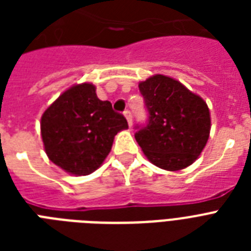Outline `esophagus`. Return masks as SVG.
Masks as SVG:
<instances>
[{"instance_id": "obj_1", "label": "esophagus", "mask_w": 251, "mask_h": 251, "mask_svg": "<svg viewBox=\"0 0 251 251\" xmlns=\"http://www.w3.org/2000/svg\"><path fill=\"white\" fill-rule=\"evenodd\" d=\"M124 116H125L126 120H127L129 126H131V124H133V116H131V112H130V110H125V112H124Z\"/></svg>"}]
</instances>
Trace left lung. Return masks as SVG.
<instances>
[{
  "label": "left lung",
  "instance_id": "8db88e82",
  "mask_svg": "<svg viewBox=\"0 0 251 251\" xmlns=\"http://www.w3.org/2000/svg\"><path fill=\"white\" fill-rule=\"evenodd\" d=\"M149 110V124L135 133L153 165L179 171L194 163L211 130L210 109L199 95L171 76H150L138 84Z\"/></svg>",
  "mask_w": 251,
  "mask_h": 251
}]
</instances>
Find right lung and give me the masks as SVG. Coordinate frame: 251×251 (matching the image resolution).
Masks as SVG:
<instances>
[{"label": "right lung", "mask_w": 251, "mask_h": 251, "mask_svg": "<svg viewBox=\"0 0 251 251\" xmlns=\"http://www.w3.org/2000/svg\"><path fill=\"white\" fill-rule=\"evenodd\" d=\"M127 127L126 118L98 98L92 83L74 84L62 92L40 122L49 160L74 176L96 171L110 152L114 135Z\"/></svg>", "instance_id": "1"}]
</instances>
